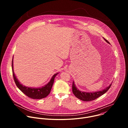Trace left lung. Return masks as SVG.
<instances>
[{"mask_svg": "<svg viewBox=\"0 0 128 128\" xmlns=\"http://www.w3.org/2000/svg\"><path fill=\"white\" fill-rule=\"evenodd\" d=\"M104 40L107 42L109 44V42H108L106 39L103 38ZM112 86V84H110L108 86L106 87L105 88L102 90L96 91V92H82V91L80 90L76 86L74 81L73 82L72 84V92L75 96L78 98V99L84 101H90L94 100L100 96H102V95L104 94Z\"/></svg>", "mask_w": 128, "mask_h": 128, "instance_id": "obj_1", "label": "left lung"}]
</instances>
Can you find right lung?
Returning <instances> with one entry per match:
<instances>
[{"mask_svg": "<svg viewBox=\"0 0 128 128\" xmlns=\"http://www.w3.org/2000/svg\"><path fill=\"white\" fill-rule=\"evenodd\" d=\"M12 71L14 79L17 87L28 97L34 99H40L48 96V95L50 93V90L54 82V78L59 74V73H57V74H54L51 78L50 81L45 86L40 88H31L23 86L16 78V77L14 72L13 58L12 60Z\"/></svg>", "mask_w": 128, "mask_h": 128, "instance_id": "right-lung-1", "label": "right lung"}]
</instances>
